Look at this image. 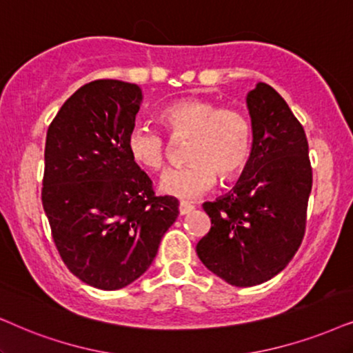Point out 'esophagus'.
I'll use <instances>...</instances> for the list:
<instances>
[{
	"mask_svg": "<svg viewBox=\"0 0 353 353\" xmlns=\"http://www.w3.org/2000/svg\"><path fill=\"white\" fill-rule=\"evenodd\" d=\"M194 208H195L194 205L189 203V202H184V200H182V202L179 203V213H181V215H187V213H190Z\"/></svg>",
	"mask_w": 353,
	"mask_h": 353,
	"instance_id": "1",
	"label": "esophagus"
}]
</instances>
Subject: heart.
<instances>
[{
    "instance_id": "heart-1",
    "label": "heart",
    "mask_w": 353,
    "mask_h": 353,
    "mask_svg": "<svg viewBox=\"0 0 353 353\" xmlns=\"http://www.w3.org/2000/svg\"><path fill=\"white\" fill-rule=\"evenodd\" d=\"M159 122L174 140L190 137L184 168L169 169L161 176L159 190L171 197L192 200L223 181L234 179L251 158L252 125L243 110L218 107L207 97H181L163 107ZM132 161L146 171H161L168 159V140L161 132L135 125L127 137Z\"/></svg>"
}]
</instances>
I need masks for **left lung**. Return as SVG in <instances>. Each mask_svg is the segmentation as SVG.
Wrapping results in <instances>:
<instances>
[{"label": "left lung", "mask_w": 353, "mask_h": 353, "mask_svg": "<svg viewBox=\"0 0 353 353\" xmlns=\"http://www.w3.org/2000/svg\"><path fill=\"white\" fill-rule=\"evenodd\" d=\"M252 151L230 194L205 202L212 228L197 244L203 265L234 287L282 272L301 246L313 169L303 125L265 83L248 94Z\"/></svg>", "instance_id": "8db88e82"}]
</instances>
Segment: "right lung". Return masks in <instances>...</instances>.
I'll return each mask as SVG.
<instances>
[{"mask_svg": "<svg viewBox=\"0 0 353 353\" xmlns=\"http://www.w3.org/2000/svg\"><path fill=\"white\" fill-rule=\"evenodd\" d=\"M141 89L96 79L70 96L47 130L42 205L61 261L84 283L119 290L143 275L179 215L132 161Z\"/></svg>", "mask_w": 353, "mask_h": 353, "instance_id": "right-lung-1", "label": "right lung"}]
</instances>
